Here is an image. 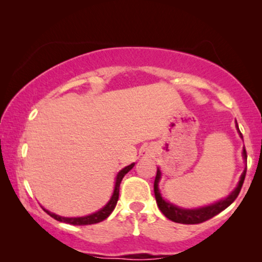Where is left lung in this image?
Listing matches in <instances>:
<instances>
[{
    "label": "left lung",
    "mask_w": 262,
    "mask_h": 262,
    "mask_svg": "<svg viewBox=\"0 0 262 262\" xmlns=\"http://www.w3.org/2000/svg\"><path fill=\"white\" fill-rule=\"evenodd\" d=\"M236 127H237V130H238L237 124H236ZM238 132H239V136L242 137L241 131L238 130ZM243 159L247 161L246 149H243ZM246 171H247V168L241 175V179H239L237 187H236L234 191L231 192V194L229 195L228 198H225L223 200H220L218 203H214L210 206L202 207V209L185 210V209H181V207H178V206L173 205V204L166 202V200L162 198V195H161V193L159 191V181L161 179V171H160V169H157L155 182H154V192H155V198H156L157 206L160 207L161 212H162L164 216L168 218V220L173 221V222H175V223H181V224H199V223H203V222L209 221L210 218H212V217L216 216V214L221 213L222 211L225 210L229 205H231V204L234 203V200L237 198L238 193L242 188L243 181H245V178H246Z\"/></svg>",
    "instance_id": "1"
}]
</instances>
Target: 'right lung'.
<instances>
[{"label":"right lung","mask_w":262,"mask_h":262,"mask_svg":"<svg viewBox=\"0 0 262 262\" xmlns=\"http://www.w3.org/2000/svg\"><path fill=\"white\" fill-rule=\"evenodd\" d=\"M135 163H131L130 166L125 167L124 169H121L119 173L117 175V180H116V186H114V192H113V195L112 198L108 203L106 204V206H103L101 210H99L98 212L95 213H92L89 214V216H85V217H77V218H68V217H60V216H57L55 213H51L50 211L45 210L44 211L48 214H50L52 218H55L56 221L58 222H63V223H68V224H71V225H89V224H95V223H99V222H102L103 220H106L107 217L110 216L111 213H112V211L114 210V207L117 205V202H118V198H119V186H120V182L123 180V178L125 177V174L127 173V171H130L132 168H134Z\"/></svg>","instance_id":"add662e5"}]
</instances>
